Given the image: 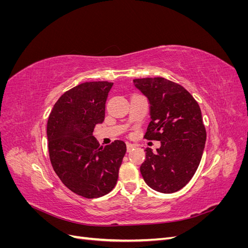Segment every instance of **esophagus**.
Returning a JSON list of instances; mask_svg holds the SVG:
<instances>
[{
	"label": "esophagus",
	"instance_id": "esophagus-1",
	"mask_svg": "<svg viewBox=\"0 0 248 248\" xmlns=\"http://www.w3.org/2000/svg\"><path fill=\"white\" fill-rule=\"evenodd\" d=\"M134 148H136V146L132 145V144H127V152H130L131 150H133Z\"/></svg>",
	"mask_w": 248,
	"mask_h": 248
}]
</instances>
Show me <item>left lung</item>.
Instances as JSON below:
<instances>
[{
  "label": "left lung",
  "mask_w": 248,
  "mask_h": 248,
  "mask_svg": "<svg viewBox=\"0 0 248 248\" xmlns=\"http://www.w3.org/2000/svg\"><path fill=\"white\" fill-rule=\"evenodd\" d=\"M150 103L145 139L161 142L157 153L147 148L140 174L152 189L172 193L188 183L204 152L206 128L199 103L182 86L163 78L133 79Z\"/></svg>",
  "instance_id": "1"
}]
</instances>
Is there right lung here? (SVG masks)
Returning <instances> with one entry per match:
<instances>
[{
	"instance_id": "1",
	"label": "right lung",
	"mask_w": 248,
	"mask_h": 248,
	"mask_svg": "<svg viewBox=\"0 0 248 248\" xmlns=\"http://www.w3.org/2000/svg\"><path fill=\"white\" fill-rule=\"evenodd\" d=\"M111 87L108 81L82 82L60 97L48 117L52 169L67 188L86 199L112 190L126 153L123 140L100 147L93 137L95 126L104 121Z\"/></svg>"
}]
</instances>
